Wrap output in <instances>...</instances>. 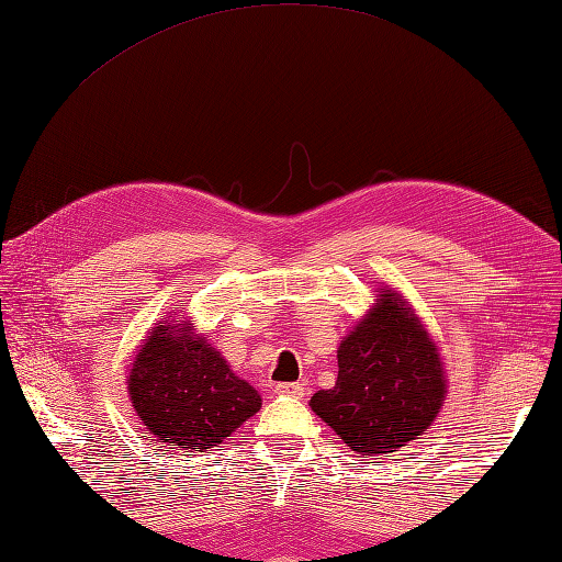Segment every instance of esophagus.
I'll return each mask as SVG.
<instances>
[{"label":"esophagus","mask_w":562,"mask_h":562,"mask_svg":"<svg viewBox=\"0 0 562 562\" xmlns=\"http://www.w3.org/2000/svg\"><path fill=\"white\" fill-rule=\"evenodd\" d=\"M276 392L282 394V396H292V398H304L306 396V386L301 382H284V384H278Z\"/></svg>","instance_id":"34e87169"}]
</instances>
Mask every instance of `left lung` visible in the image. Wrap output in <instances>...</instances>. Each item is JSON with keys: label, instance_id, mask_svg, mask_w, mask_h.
I'll list each match as a JSON object with an SVG mask.
<instances>
[{"label": "left lung", "instance_id": "left-lung-1", "mask_svg": "<svg viewBox=\"0 0 562 562\" xmlns=\"http://www.w3.org/2000/svg\"><path fill=\"white\" fill-rule=\"evenodd\" d=\"M333 390L311 408L361 456L392 453L425 435L443 404L441 356L404 299L384 290L337 351Z\"/></svg>", "mask_w": 562, "mask_h": 562}]
</instances>
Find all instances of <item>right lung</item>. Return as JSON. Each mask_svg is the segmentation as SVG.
I'll list each match as a JSON object with an SVG mask.
<instances>
[{"mask_svg":"<svg viewBox=\"0 0 562 562\" xmlns=\"http://www.w3.org/2000/svg\"><path fill=\"white\" fill-rule=\"evenodd\" d=\"M127 392L151 435L176 449H213L261 408L254 386L180 321H164L142 341Z\"/></svg>","mask_w":562,"mask_h":562,"instance_id":"right-lung-1","label":"right lung"}]
</instances>
